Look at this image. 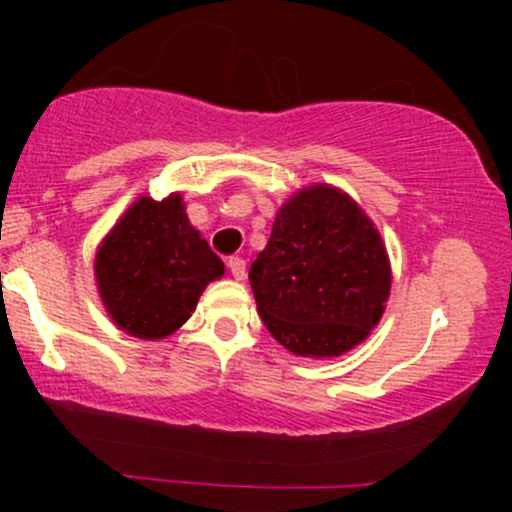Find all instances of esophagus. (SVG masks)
I'll use <instances>...</instances> for the list:
<instances>
[{"mask_svg":"<svg viewBox=\"0 0 512 512\" xmlns=\"http://www.w3.org/2000/svg\"><path fill=\"white\" fill-rule=\"evenodd\" d=\"M228 269H231L233 279H238V281L245 279V260H243V257H231V260H228Z\"/></svg>","mask_w":512,"mask_h":512,"instance_id":"34e87169","label":"esophagus"}]
</instances>
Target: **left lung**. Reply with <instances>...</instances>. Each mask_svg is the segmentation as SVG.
Returning <instances> with one entry per match:
<instances>
[{
  "label": "left lung",
  "instance_id": "8db88e82",
  "mask_svg": "<svg viewBox=\"0 0 512 512\" xmlns=\"http://www.w3.org/2000/svg\"><path fill=\"white\" fill-rule=\"evenodd\" d=\"M248 276L264 327L296 356L313 358L361 344L392 284L378 228L330 185L305 187L279 209Z\"/></svg>",
  "mask_w": 512,
  "mask_h": 512
}]
</instances>
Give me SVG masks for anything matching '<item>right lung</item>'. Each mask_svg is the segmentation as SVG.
Wrapping results in <instances>:
<instances>
[{
	"label": "right lung",
	"mask_w": 512,
	"mask_h": 512,
	"mask_svg": "<svg viewBox=\"0 0 512 512\" xmlns=\"http://www.w3.org/2000/svg\"><path fill=\"white\" fill-rule=\"evenodd\" d=\"M223 262L190 226L182 197H139L96 252V284L122 332L163 339L185 325Z\"/></svg>",
	"instance_id": "right-lung-1"
}]
</instances>
